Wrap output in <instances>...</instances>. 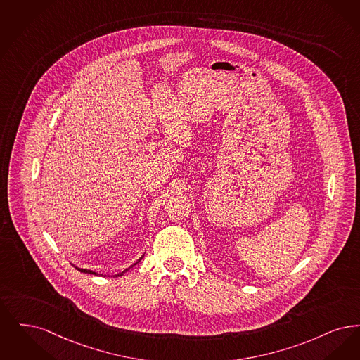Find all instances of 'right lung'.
<instances>
[{"label":"right lung","mask_w":360,"mask_h":360,"mask_svg":"<svg viewBox=\"0 0 360 360\" xmlns=\"http://www.w3.org/2000/svg\"><path fill=\"white\" fill-rule=\"evenodd\" d=\"M141 259H142V257H141L140 259H139V261H137V262H136L134 265H137V264L140 262ZM134 265H131L130 266V267H133V266ZM130 267H127V269H125V270H124L122 273H120V274H115V277H121V276H124V274H125L126 271H127V270H129ZM77 269H78L80 273H87V274H94V276H102V274H98L96 271H93V270H89V269H80V267H77Z\"/></svg>","instance_id":"add662e5"}]
</instances>
